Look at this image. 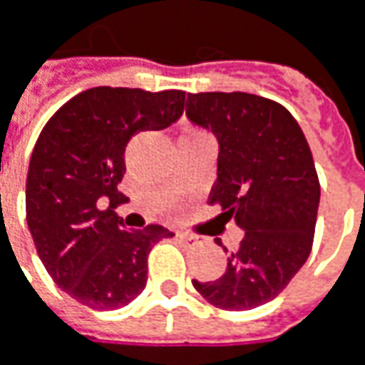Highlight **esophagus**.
<instances>
[{
	"mask_svg": "<svg viewBox=\"0 0 365 365\" xmlns=\"http://www.w3.org/2000/svg\"><path fill=\"white\" fill-rule=\"evenodd\" d=\"M180 241H183V243H198V237H194V235H187V232H178L175 235Z\"/></svg>",
	"mask_w": 365,
	"mask_h": 365,
	"instance_id": "1",
	"label": "esophagus"
}]
</instances>
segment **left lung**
Instances as JSON below:
<instances>
[{
	"label": "left lung",
	"mask_w": 365,
	"mask_h": 365,
	"mask_svg": "<svg viewBox=\"0 0 365 365\" xmlns=\"http://www.w3.org/2000/svg\"><path fill=\"white\" fill-rule=\"evenodd\" d=\"M185 116L218 140L210 204H220L218 218L245 230L225 274L194 279V288L218 309L262 307L310 255L321 185L309 143L282 103L243 91L187 93Z\"/></svg>",
	"instance_id": "1"
}]
</instances>
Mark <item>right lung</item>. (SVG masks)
Instances as JSON below:
<instances>
[{
	"label": "right lung",
	"mask_w": 365,
	"mask_h": 365,
	"mask_svg": "<svg viewBox=\"0 0 365 365\" xmlns=\"http://www.w3.org/2000/svg\"><path fill=\"white\" fill-rule=\"evenodd\" d=\"M185 91L93 88L61 106L42 128L26 180V220L55 284L77 302L114 310L147 286V257L173 237L161 225L126 229L116 206L128 140L183 114Z\"/></svg>",
	"instance_id": "obj_1"
}]
</instances>
